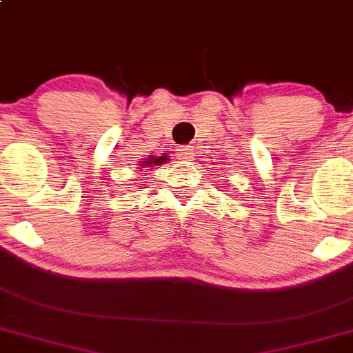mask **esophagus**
<instances>
[{
  "instance_id": "34e87169",
  "label": "esophagus",
  "mask_w": 353,
  "mask_h": 353,
  "mask_svg": "<svg viewBox=\"0 0 353 353\" xmlns=\"http://www.w3.org/2000/svg\"><path fill=\"white\" fill-rule=\"evenodd\" d=\"M176 156L177 159H181V161H192V158H194V149L188 147V145H183V147L177 149Z\"/></svg>"
}]
</instances>
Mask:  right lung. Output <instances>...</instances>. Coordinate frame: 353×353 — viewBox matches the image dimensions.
I'll use <instances>...</instances> for the list:
<instances>
[{
	"mask_svg": "<svg viewBox=\"0 0 353 353\" xmlns=\"http://www.w3.org/2000/svg\"><path fill=\"white\" fill-rule=\"evenodd\" d=\"M167 161V156H159V158H149L147 159V161L143 163V165H141V168H147V167H152V165H161V163H165Z\"/></svg>",
	"mask_w": 353,
	"mask_h": 353,
	"instance_id": "add662e5",
	"label": "right lung"
}]
</instances>
